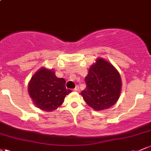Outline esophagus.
Wrapping results in <instances>:
<instances>
[{"label":"esophagus","mask_w":151,"mask_h":151,"mask_svg":"<svg viewBox=\"0 0 151 151\" xmlns=\"http://www.w3.org/2000/svg\"><path fill=\"white\" fill-rule=\"evenodd\" d=\"M79 86H76V87H75V88H74V91H79Z\"/></svg>","instance_id":"esophagus-1"}]
</instances>
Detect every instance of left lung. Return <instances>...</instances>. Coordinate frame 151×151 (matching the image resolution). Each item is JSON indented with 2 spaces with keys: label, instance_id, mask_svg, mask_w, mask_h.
Instances as JSON below:
<instances>
[{
  "label": "left lung",
  "instance_id": "obj_1",
  "mask_svg": "<svg viewBox=\"0 0 151 151\" xmlns=\"http://www.w3.org/2000/svg\"><path fill=\"white\" fill-rule=\"evenodd\" d=\"M84 81L86 87L81 94L93 110L110 108L120 97L122 86L120 74L111 63L104 58H96L89 67Z\"/></svg>",
  "mask_w": 151,
  "mask_h": 151
}]
</instances>
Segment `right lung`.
<instances>
[{"instance_id":"right-lung-1","label":"right lung","mask_w":151,"mask_h":151,"mask_svg":"<svg viewBox=\"0 0 151 151\" xmlns=\"http://www.w3.org/2000/svg\"><path fill=\"white\" fill-rule=\"evenodd\" d=\"M65 83V79L56 77L52 69L42 67L32 76L27 90L37 108L51 112L60 107L65 96L72 92L66 89Z\"/></svg>"}]
</instances>
